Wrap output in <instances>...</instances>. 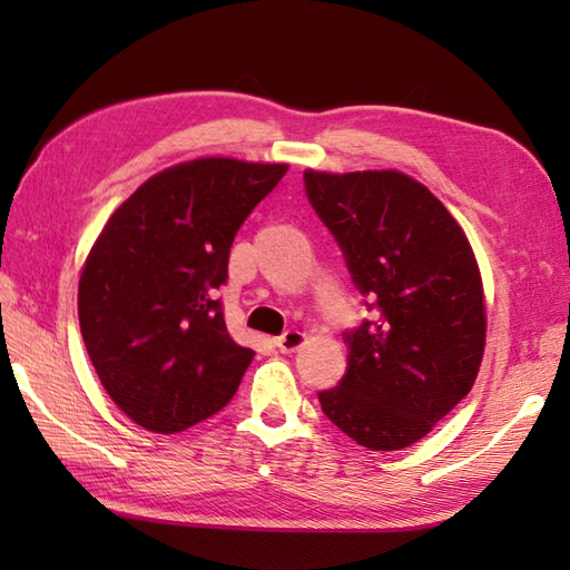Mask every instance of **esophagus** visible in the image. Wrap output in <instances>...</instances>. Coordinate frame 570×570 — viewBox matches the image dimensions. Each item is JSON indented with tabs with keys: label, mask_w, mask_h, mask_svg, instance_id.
Returning a JSON list of instances; mask_svg holds the SVG:
<instances>
[{
	"label": "esophagus",
	"mask_w": 570,
	"mask_h": 570,
	"mask_svg": "<svg viewBox=\"0 0 570 570\" xmlns=\"http://www.w3.org/2000/svg\"><path fill=\"white\" fill-rule=\"evenodd\" d=\"M308 341L306 333L301 331H286L282 337H276V347L282 350V353H296V350Z\"/></svg>",
	"instance_id": "obj_1"
}]
</instances>
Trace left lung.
I'll list each match as a JSON object with an SVG mask.
<instances>
[{"instance_id": "left-lung-1", "label": "left lung", "mask_w": 570, "mask_h": 570, "mask_svg": "<svg viewBox=\"0 0 570 570\" xmlns=\"http://www.w3.org/2000/svg\"><path fill=\"white\" fill-rule=\"evenodd\" d=\"M308 200L382 318L345 335L347 374L323 414L370 451H402L463 399L485 355L488 311L468 235L433 193L394 168H306Z\"/></svg>"}]
</instances>
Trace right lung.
Segmentation results:
<instances>
[{
	"mask_svg": "<svg viewBox=\"0 0 570 570\" xmlns=\"http://www.w3.org/2000/svg\"><path fill=\"white\" fill-rule=\"evenodd\" d=\"M288 171L229 156L168 166L105 223L82 264L78 318L119 411L180 433L235 396L254 350L227 333L215 288L239 225Z\"/></svg>",
	"mask_w": 570,
	"mask_h": 570,
	"instance_id": "add662e5",
	"label": "right lung"
}]
</instances>
